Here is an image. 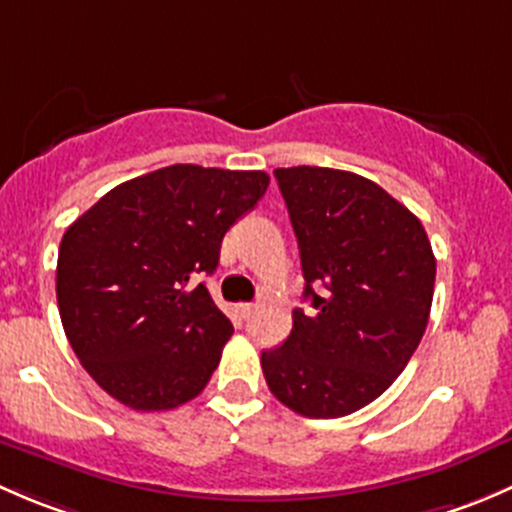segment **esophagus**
Returning a JSON list of instances; mask_svg holds the SVG:
<instances>
[{
    "instance_id": "obj_1",
    "label": "esophagus",
    "mask_w": 512,
    "mask_h": 512,
    "mask_svg": "<svg viewBox=\"0 0 512 512\" xmlns=\"http://www.w3.org/2000/svg\"><path fill=\"white\" fill-rule=\"evenodd\" d=\"M254 310H256L254 303H239V313L244 320H249L251 315H254Z\"/></svg>"
}]
</instances>
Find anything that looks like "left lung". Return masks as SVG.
<instances>
[{
	"label": "left lung",
	"instance_id": "obj_1",
	"mask_svg": "<svg viewBox=\"0 0 512 512\" xmlns=\"http://www.w3.org/2000/svg\"><path fill=\"white\" fill-rule=\"evenodd\" d=\"M273 175L315 310H293L288 340L261 352L263 377L300 416L337 419L374 402L412 360L429 323L436 258L421 221L372 179L308 165Z\"/></svg>",
	"mask_w": 512,
	"mask_h": 512
}]
</instances>
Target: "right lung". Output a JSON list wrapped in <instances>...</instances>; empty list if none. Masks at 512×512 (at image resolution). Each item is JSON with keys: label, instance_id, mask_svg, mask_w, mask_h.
<instances>
[{"label": "right lung", "instance_id": "add662e5", "mask_svg": "<svg viewBox=\"0 0 512 512\" xmlns=\"http://www.w3.org/2000/svg\"><path fill=\"white\" fill-rule=\"evenodd\" d=\"M266 172L172 165L118 184L66 229L56 266L63 330L120 404L162 412L207 387L234 328L197 273L266 194Z\"/></svg>", "mask_w": 512, "mask_h": 512}]
</instances>
